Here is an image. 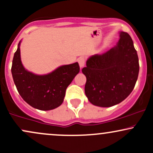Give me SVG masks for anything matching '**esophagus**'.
I'll return each instance as SVG.
<instances>
[{"label":"esophagus","instance_id":"obj_1","mask_svg":"<svg viewBox=\"0 0 153 153\" xmlns=\"http://www.w3.org/2000/svg\"><path fill=\"white\" fill-rule=\"evenodd\" d=\"M78 63L79 65H80V68H83L84 65L85 64V57H80V58L78 59Z\"/></svg>","mask_w":153,"mask_h":153}]
</instances>
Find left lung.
Returning <instances> with one entry per match:
<instances>
[{"label": "left lung", "instance_id": "8db88e82", "mask_svg": "<svg viewBox=\"0 0 153 153\" xmlns=\"http://www.w3.org/2000/svg\"><path fill=\"white\" fill-rule=\"evenodd\" d=\"M117 46L89 57L82 72L85 93L95 106L110 107L124 101L134 89L140 65L131 36L122 31Z\"/></svg>", "mask_w": 153, "mask_h": 153}]
</instances>
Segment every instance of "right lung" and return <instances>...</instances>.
Returning a JSON list of instances; mask_svg holds the SVG:
<instances>
[{
	"label": "right lung",
	"mask_w": 153,
	"mask_h": 153,
	"mask_svg": "<svg viewBox=\"0 0 153 153\" xmlns=\"http://www.w3.org/2000/svg\"><path fill=\"white\" fill-rule=\"evenodd\" d=\"M20 42L13 56L11 73L19 94L28 104L39 110H52L63 102L65 91L80 71L78 62L60 66L45 75H34L23 66Z\"/></svg>",
	"instance_id": "1"
}]
</instances>
